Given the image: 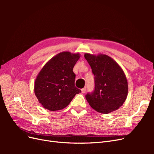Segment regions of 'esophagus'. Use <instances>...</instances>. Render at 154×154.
Segmentation results:
<instances>
[{
	"instance_id": "obj_1",
	"label": "esophagus",
	"mask_w": 154,
	"mask_h": 154,
	"mask_svg": "<svg viewBox=\"0 0 154 154\" xmlns=\"http://www.w3.org/2000/svg\"><path fill=\"white\" fill-rule=\"evenodd\" d=\"M82 92L83 93H83H85V91H86V88L85 87V88H82Z\"/></svg>"
}]
</instances>
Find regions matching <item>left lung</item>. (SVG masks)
<instances>
[{
  "label": "left lung",
  "mask_w": 154,
  "mask_h": 154,
  "mask_svg": "<svg viewBox=\"0 0 154 154\" xmlns=\"http://www.w3.org/2000/svg\"><path fill=\"white\" fill-rule=\"evenodd\" d=\"M94 75V89L85 95L93 109L108 114L122 106L128 94L125 74L114 60L105 54H85Z\"/></svg>",
  "instance_id": "left-lung-1"
}]
</instances>
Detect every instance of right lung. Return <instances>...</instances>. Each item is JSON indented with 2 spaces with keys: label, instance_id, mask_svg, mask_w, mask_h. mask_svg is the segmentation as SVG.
I'll use <instances>...</instances> for the list:
<instances>
[{
  "label": "right lung",
  "instance_id": "obj_1",
  "mask_svg": "<svg viewBox=\"0 0 154 154\" xmlns=\"http://www.w3.org/2000/svg\"><path fill=\"white\" fill-rule=\"evenodd\" d=\"M80 54L62 52L51 58L42 69L35 83L39 103L51 111L62 110L81 90L74 85L73 67Z\"/></svg>",
  "mask_w": 154,
  "mask_h": 154
}]
</instances>
